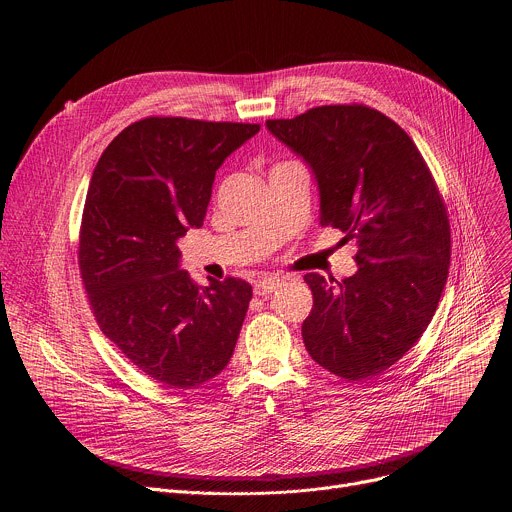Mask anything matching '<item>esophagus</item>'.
Instances as JSON below:
<instances>
[{
  "instance_id": "1",
  "label": "esophagus",
  "mask_w": 512,
  "mask_h": 512,
  "mask_svg": "<svg viewBox=\"0 0 512 512\" xmlns=\"http://www.w3.org/2000/svg\"><path fill=\"white\" fill-rule=\"evenodd\" d=\"M281 283H283V279H279V277H275V275L263 277V279H259V281L255 283V294H257V296L267 298L269 294H273L275 289H279V287H281Z\"/></svg>"
}]
</instances>
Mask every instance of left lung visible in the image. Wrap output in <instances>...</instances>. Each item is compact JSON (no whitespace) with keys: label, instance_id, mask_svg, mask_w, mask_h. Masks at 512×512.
Wrapping results in <instances>:
<instances>
[{"label":"left lung","instance_id":"obj_1","mask_svg":"<svg viewBox=\"0 0 512 512\" xmlns=\"http://www.w3.org/2000/svg\"><path fill=\"white\" fill-rule=\"evenodd\" d=\"M265 125L310 166L320 225L358 247L352 277L304 275L314 294L306 350L340 379L377 377L421 338L448 281L440 190L413 139L377 109L324 105Z\"/></svg>","mask_w":512,"mask_h":512}]
</instances>
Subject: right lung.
Returning <instances> with one entry per match:
<instances>
[{"instance_id": "1", "label": "right lung", "mask_w": 512, "mask_h": 512, "mask_svg": "<svg viewBox=\"0 0 512 512\" xmlns=\"http://www.w3.org/2000/svg\"><path fill=\"white\" fill-rule=\"evenodd\" d=\"M257 123L145 117L99 158L83 210L79 267L101 332L152 379L194 389L235 350L253 289L180 269L178 239L200 229L216 170Z\"/></svg>"}]
</instances>
